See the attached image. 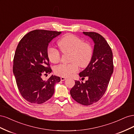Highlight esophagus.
Segmentation results:
<instances>
[{"label": "esophagus", "mask_w": 134, "mask_h": 134, "mask_svg": "<svg viewBox=\"0 0 134 134\" xmlns=\"http://www.w3.org/2000/svg\"><path fill=\"white\" fill-rule=\"evenodd\" d=\"M60 79H61V80L62 81H64V80H65L66 79V78H65V77H61L60 78Z\"/></svg>", "instance_id": "obj_1"}]
</instances>
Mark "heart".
<instances>
[{"label":"heart","instance_id":"obj_1","mask_svg":"<svg viewBox=\"0 0 134 134\" xmlns=\"http://www.w3.org/2000/svg\"><path fill=\"white\" fill-rule=\"evenodd\" d=\"M58 46L63 54H69L71 63L61 64L55 67V73L63 77L69 76L78 71L79 66L86 68L90 63L93 56V49L90 44L84 42L82 39L72 35H68L61 38ZM47 56L52 63H58L61 59L60 52L54 47L48 48Z\"/></svg>","mask_w":134,"mask_h":134}]
</instances>
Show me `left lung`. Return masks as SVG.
<instances>
[{"label": "left lung", "mask_w": 134, "mask_h": 134, "mask_svg": "<svg viewBox=\"0 0 134 134\" xmlns=\"http://www.w3.org/2000/svg\"><path fill=\"white\" fill-rule=\"evenodd\" d=\"M94 43L92 58L79 76H87L84 83L75 80V85L70 91L71 97L77 102L85 105L94 103L102 98L106 92L113 73V54L110 46L102 36L93 32H83Z\"/></svg>", "instance_id": "left-lung-1"}]
</instances>
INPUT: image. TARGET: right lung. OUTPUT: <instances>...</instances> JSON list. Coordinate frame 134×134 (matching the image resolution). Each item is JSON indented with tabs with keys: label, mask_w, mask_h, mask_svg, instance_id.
<instances>
[{
	"label": "right lung",
	"mask_w": 134,
	"mask_h": 134,
	"mask_svg": "<svg viewBox=\"0 0 134 134\" xmlns=\"http://www.w3.org/2000/svg\"><path fill=\"white\" fill-rule=\"evenodd\" d=\"M62 32L36 30L28 32L16 48L13 71L20 93L28 102L41 104L54 93V86L60 78L52 75L47 80L42 75L50 74L47 47L51 40Z\"/></svg>",
	"instance_id": "1"
}]
</instances>
